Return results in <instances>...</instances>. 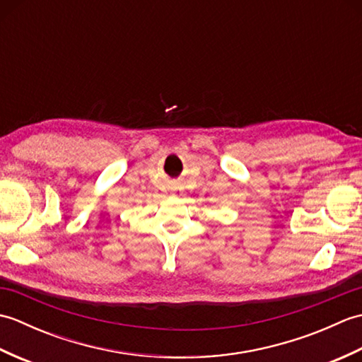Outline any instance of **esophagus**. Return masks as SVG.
Here are the masks:
<instances>
[{"mask_svg":"<svg viewBox=\"0 0 362 362\" xmlns=\"http://www.w3.org/2000/svg\"><path fill=\"white\" fill-rule=\"evenodd\" d=\"M173 196H175V197H179V196H182V193H180V191H179V189H177V191H174V193H173Z\"/></svg>","mask_w":362,"mask_h":362,"instance_id":"obj_1","label":"esophagus"}]
</instances>
